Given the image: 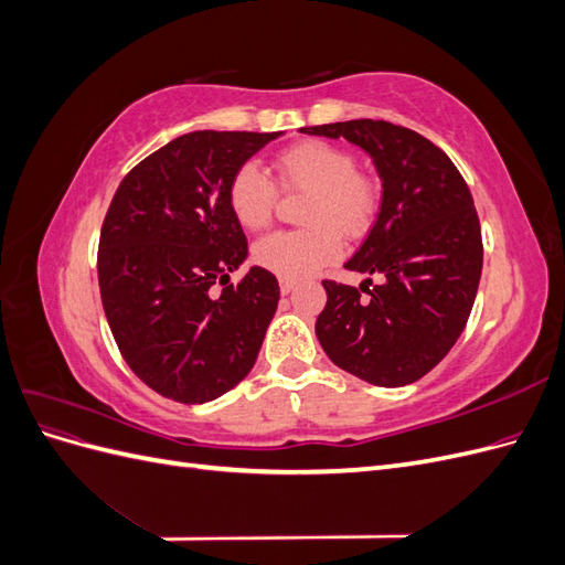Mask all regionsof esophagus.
<instances>
[{"instance_id": "1", "label": "esophagus", "mask_w": 565, "mask_h": 565, "mask_svg": "<svg viewBox=\"0 0 565 565\" xmlns=\"http://www.w3.org/2000/svg\"><path fill=\"white\" fill-rule=\"evenodd\" d=\"M297 287V280H289V278H280V292L282 295H289L292 289Z\"/></svg>"}]
</instances>
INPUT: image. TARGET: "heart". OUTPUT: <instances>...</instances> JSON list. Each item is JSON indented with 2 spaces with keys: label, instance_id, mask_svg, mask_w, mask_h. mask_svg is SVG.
I'll use <instances>...</instances> for the list:
<instances>
[{
  "label": "heart",
  "instance_id": "heart-1",
  "mask_svg": "<svg viewBox=\"0 0 565 565\" xmlns=\"http://www.w3.org/2000/svg\"><path fill=\"white\" fill-rule=\"evenodd\" d=\"M276 181L285 193H306L299 231H278L262 237L252 249L256 266L280 278L299 280L337 262L344 249L341 233L363 237L380 210V188L361 169L349 150L309 139L280 150ZM278 204V188L256 164L235 169L228 183V207L237 224L262 231L270 224Z\"/></svg>",
  "mask_w": 565,
  "mask_h": 565
}]
</instances>
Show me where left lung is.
<instances>
[{"instance_id":"8db88e82","label":"left lung","mask_w":565,"mask_h":565,"mask_svg":"<svg viewBox=\"0 0 565 565\" xmlns=\"http://www.w3.org/2000/svg\"><path fill=\"white\" fill-rule=\"evenodd\" d=\"M301 131L361 146L384 185L377 221L344 266L382 282L367 278L372 289H358L322 280L320 347L334 365L374 386L413 384L455 347L478 292L483 241L469 185L438 146L384 119Z\"/></svg>"}]
</instances>
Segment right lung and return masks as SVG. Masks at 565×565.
Wrapping results in <instances>:
<instances>
[{
  "instance_id": "right-lung-1",
  "label": "right lung",
  "mask_w": 565,
  "mask_h": 565,
  "mask_svg": "<svg viewBox=\"0 0 565 565\" xmlns=\"http://www.w3.org/2000/svg\"><path fill=\"white\" fill-rule=\"evenodd\" d=\"M280 131H191L136 164L115 191L98 241L100 301L131 372L160 396L195 405L241 384L276 316L280 287L252 266L228 183Z\"/></svg>"
}]
</instances>
